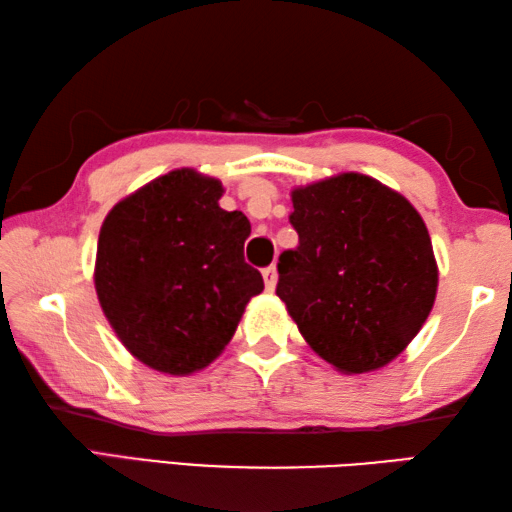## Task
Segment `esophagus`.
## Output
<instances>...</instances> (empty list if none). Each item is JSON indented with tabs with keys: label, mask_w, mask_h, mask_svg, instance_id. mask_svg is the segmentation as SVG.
Wrapping results in <instances>:
<instances>
[{
	"label": "esophagus",
	"mask_w": 512,
	"mask_h": 512,
	"mask_svg": "<svg viewBox=\"0 0 512 512\" xmlns=\"http://www.w3.org/2000/svg\"><path fill=\"white\" fill-rule=\"evenodd\" d=\"M262 275H264L266 291H275V284H277V268H275V266H268V268H264Z\"/></svg>",
	"instance_id": "1"
}]
</instances>
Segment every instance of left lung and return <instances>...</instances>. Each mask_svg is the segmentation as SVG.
Instances as JSON below:
<instances>
[{"mask_svg": "<svg viewBox=\"0 0 512 512\" xmlns=\"http://www.w3.org/2000/svg\"><path fill=\"white\" fill-rule=\"evenodd\" d=\"M296 250L277 262V298L302 339L343 372L400 357L429 318L438 262L420 212L377 178L345 171L291 189Z\"/></svg>", "mask_w": 512, "mask_h": 512, "instance_id": "left-lung-1", "label": "left lung"}]
</instances>
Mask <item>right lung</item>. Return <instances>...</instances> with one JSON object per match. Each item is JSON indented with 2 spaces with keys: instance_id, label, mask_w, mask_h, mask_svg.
<instances>
[{
  "instance_id": "right-lung-1",
  "label": "right lung",
  "mask_w": 512,
  "mask_h": 512,
  "mask_svg": "<svg viewBox=\"0 0 512 512\" xmlns=\"http://www.w3.org/2000/svg\"><path fill=\"white\" fill-rule=\"evenodd\" d=\"M223 192L219 178L173 169L103 219L94 259L101 311L121 345L162 375L210 366L264 291L244 262L250 221L223 210Z\"/></svg>"
}]
</instances>
